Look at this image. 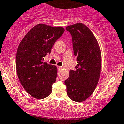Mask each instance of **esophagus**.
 I'll use <instances>...</instances> for the list:
<instances>
[{
  "label": "esophagus",
  "instance_id": "obj_1",
  "mask_svg": "<svg viewBox=\"0 0 124 124\" xmlns=\"http://www.w3.org/2000/svg\"><path fill=\"white\" fill-rule=\"evenodd\" d=\"M57 69H58V70H61V69H62V67H60V66H58V67H57Z\"/></svg>",
  "mask_w": 124,
  "mask_h": 124
}]
</instances>
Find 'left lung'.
<instances>
[{"label":"left lung","instance_id":"obj_1","mask_svg":"<svg viewBox=\"0 0 124 124\" xmlns=\"http://www.w3.org/2000/svg\"><path fill=\"white\" fill-rule=\"evenodd\" d=\"M72 37L74 55L77 65L70 70L65 81L67 93L70 99L82 102L92 95L100 75L101 56L97 39L88 27L77 23L66 27Z\"/></svg>","mask_w":124,"mask_h":124}]
</instances>
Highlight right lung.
<instances>
[{
  "label": "right lung",
  "instance_id": "1",
  "mask_svg": "<svg viewBox=\"0 0 124 124\" xmlns=\"http://www.w3.org/2000/svg\"><path fill=\"white\" fill-rule=\"evenodd\" d=\"M64 31L62 27L38 24L19 43L16 57L18 78L27 93L35 99H45L51 93L57 69L43 61Z\"/></svg>",
  "mask_w": 124,
  "mask_h": 124
}]
</instances>
